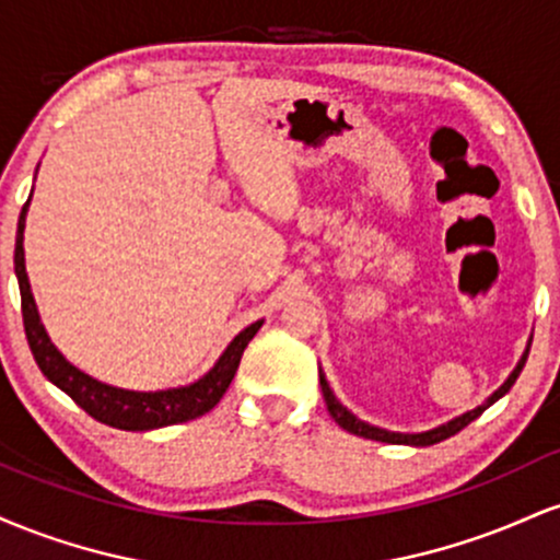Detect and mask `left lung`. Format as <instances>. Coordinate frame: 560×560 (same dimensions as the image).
<instances>
[{"label": "left lung", "instance_id": "obj_1", "mask_svg": "<svg viewBox=\"0 0 560 560\" xmlns=\"http://www.w3.org/2000/svg\"><path fill=\"white\" fill-rule=\"evenodd\" d=\"M526 355H529V347H526V352H524V355H522V361H518L516 369H513V374L508 376L505 382H503V387H500V389H494L492 395L487 397V402H481L479 408H474V410H468V413L458 416V419H453V421L442 423V427H436V429H429V432H421V434H400V432H387V429L371 427V423H365V421L358 419V416H352L350 410H347L345 405L339 402L337 397H334V392H331V387H329V382H326L324 371H318V378H320V392H324L326 408H329L331 419L337 421L339 427L345 429V432H350V434H358V436H365V440L389 442V445H416V447H427V445H436V442L447 440V436L458 434L460 429L468 427V423H471L474 419H479V416L485 413V410L490 408L492 402H498L500 397H503L505 392L511 389L513 384H516V378H518V374H522V369H524V363H526Z\"/></svg>", "mask_w": 560, "mask_h": 560}]
</instances>
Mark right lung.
Here are the masks:
<instances>
[{
	"mask_svg": "<svg viewBox=\"0 0 560 560\" xmlns=\"http://www.w3.org/2000/svg\"><path fill=\"white\" fill-rule=\"evenodd\" d=\"M28 202L23 205L21 221H18V236H15V276L21 284V307H23V326L25 337H28L31 352L34 361L42 369V374L60 387L70 400H75L79 408L86 410L96 421L107 423V427L124 429V432H150V429L171 427V423H184L191 419H199L208 410H213L221 397L226 395L231 378H234L236 369H240L244 347L249 339L258 334L262 320H255L247 329L236 334L231 345L223 350L213 369L208 371L197 382L186 384V387L176 389H158V392H133L110 387L102 384L83 371L75 369L62 358V352L52 345L47 337L42 318H38L34 294H31L28 273H25V253H23V231H25V213H28Z\"/></svg>",
	"mask_w": 560,
	"mask_h": 560,
	"instance_id": "1",
	"label": "right lung"
}]
</instances>
